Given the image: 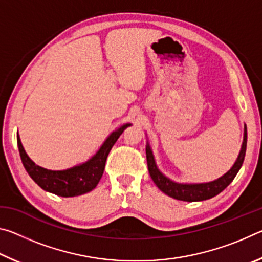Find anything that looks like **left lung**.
<instances>
[{
  "instance_id": "1",
  "label": "left lung",
  "mask_w": 262,
  "mask_h": 262,
  "mask_svg": "<svg viewBox=\"0 0 262 262\" xmlns=\"http://www.w3.org/2000/svg\"><path fill=\"white\" fill-rule=\"evenodd\" d=\"M246 144H247V128H244V140L242 144L241 152L238 155L237 161L234 162L232 167L227 172V173L220 177L219 179L209 183H201V184H180L176 181L168 179L167 177L164 176L161 171L158 170L155 162V157L152 150L150 148L149 143H147L145 148V154H147V162H148V170L150 177L156 184L157 187L165 193L168 196L177 199V200L194 202V201H203L208 200L216 196L222 190H224L228 186L232 183L234 177L237 176L238 171L241 170L243 165L244 158H245L246 152Z\"/></svg>"
}]
</instances>
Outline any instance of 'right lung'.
Instances as JSON below:
<instances>
[{"label": "right lung", "instance_id": "add662e5", "mask_svg": "<svg viewBox=\"0 0 262 262\" xmlns=\"http://www.w3.org/2000/svg\"><path fill=\"white\" fill-rule=\"evenodd\" d=\"M128 126H130V123H125L117 130L111 133L100 149L88 162L62 171L47 170L31 161L21 145L19 136L17 135L21 163L34 183L40 186L43 190L63 198L78 196L90 192L98 185L104 173L105 163L111 149Z\"/></svg>", "mask_w": 262, "mask_h": 262}]
</instances>
